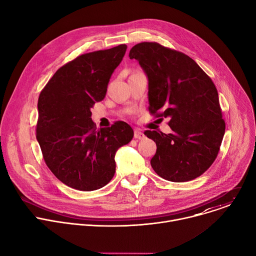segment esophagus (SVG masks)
Returning <instances> with one entry per match:
<instances>
[{
    "label": "esophagus",
    "mask_w": 256,
    "mask_h": 256,
    "mask_svg": "<svg viewBox=\"0 0 256 256\" xmlns=\"http://www.w3.org/2000/svg\"><path fill=\"white\" fill-rule=\"evenodd\" d=\"M134 138L136 140H142L144 138V134L142 132H140V130H134Z\"/></svg>",
    "instance_id": "34e87169"
}]
</instances>
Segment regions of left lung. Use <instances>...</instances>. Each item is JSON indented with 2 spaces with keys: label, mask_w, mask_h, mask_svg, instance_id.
<instances>
[{
  "label": "left lung",
  "mask_w": 256,
  "mask_h": 256,
  "mask_svg": "<svg viewBox=\"0 0 256 256\" xmlns=\"http://www.w3.org/2000/svg\"><path fill=\"white\" fill-rule=\"evenodd\" d=\"M148 78L149 110L168 118L171 134L146 130L157 144L151 166L173 182L206 172L220 150L225 122L212 79L188 56L157 42H142L130 52ZM162 120V118H160Z\"/></svg>",
  "instance_id": "left-lung-1"
}]
</instances>
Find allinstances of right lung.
<instances>
[{
  "label": "right lung",
  "instance_id": "add662e5",
  "mask_svg": "<svg viewBox=\"0 0 256 256\" xmlns=\"http://www.w3.org/2000/svg\"><path fill=\"white\" fill-rule=\"evenodd\" d=\"M128 46L82 54L60 68L40 92L36 138L44 159L66 186L82 192L105 186L116 173V154L128 144L124 122L96 130L91 108L102 101Z\"/></svg>",
  "mask_w": 256,
  "mask_h": 256
}]
</instances>
